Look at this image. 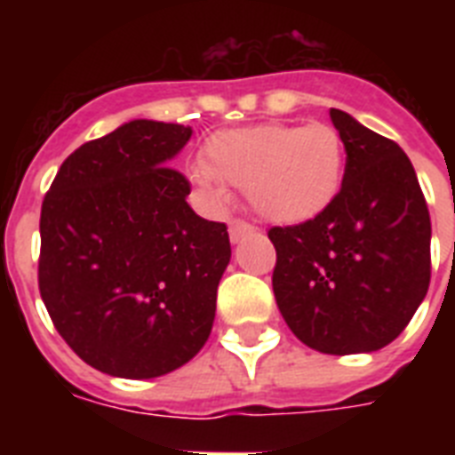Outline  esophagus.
Wrapping results in <instances>:
<instances>
[{
  "instance_id": "34e87169",
  "label": "esophagus",
  "mask_w": 455,
  "mask_h": 455,
  "mask_svg": "<svg viewBox=\"0 0 455 455\" xmlns=\"http://www.w3.org/2000/svg\"><path fill=\"white\" fill-rule=\"evenodd\" d=\"M252 231H255V227L243 220H231V224H228V235H231V241L234 243H238L243 235L252 234Z\"/></svg>"
}]
</instances>
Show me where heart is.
Listing matches in <instances>:
<instances>
[{
	"instance_id": "b5f03b06",
	"label": "heart",
	"mask_w": 455,
	"mask_h": 455,
	"mask_svg": "<svg viewBox=\"0 0 455 455\" xmlns=\"http://www.w3.org/2000/svg\"><path fill=\"white\" fill-rule=\"evenodd\" d=\"M345 163V144L331 124L264 123L214 132L191 177L205 198L224 200L227 181L245 188L264 220L302 224L335 203Z\"/></svg>"
}]
</instances>
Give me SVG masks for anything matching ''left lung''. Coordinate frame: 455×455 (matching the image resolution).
I'll list each match as a JSON object with an SVG mask.
<instances>
[{
	"label": "left lung",
	"mask_w": 455,
	"mask_h": 455,
	"mask_svg": "<svg viewBox=\"0 0 455 455\" xmlns=\"http://www.w3.org/2000/svg\"><path fill=\"white\" fill-rule=\"evenodd\" d=\"M345 144L342 188L323 214L269 228L285 323L323 354L375 352L399 338L430 285V212L409 156L331 108Z\"/></svg>",
	"instance_id": "obj_1"
}]
</instances>
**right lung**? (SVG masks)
Masks as SVG:
<instances>
[{
	"label": "right lung",
	"mask_w": 455,
	"mask_h": 455,
	"mask_svg": "<svg viewBox=\"0 0 455 455\" xmlns=\"http://www.w3.org/2000/svg\"><path fill=\"white\" fill-rule=\"evenodd\" d=\"M191 127L132 120L63 160L39 217V295L70 349L101 373L157 378L210 338L231 259L227 224L186 203L170 167Z\"/></svg>",
	"instance_id": "1"
}]
</instances>
